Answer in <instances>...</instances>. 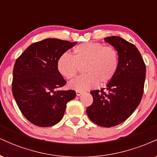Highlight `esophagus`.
I'll list each match as a JSON object with an SVG mask.
<instances>
[{
	"label": "esophagus",
	"instance_id": "obj_1",
	"mask_svg": "<svg viewBox=\"0 0 157 157\" xmlns=\"http://www.w3.org/2000/svg\"><path fill=\"white\" fill-rule=\"evenodd\" d=\"M82 93V91H76V94H77V96H80V95Z\"/></svg>",
	"mask_w": 157,
	"mask_h": 157
}]
</instances>
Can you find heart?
Here are the masks:
<instances>
[{"label": "heart", "mask_w": 157, "mask_h": 157, "mask_svg": "<svg viewBox=\"0 0 157 157\" xmlns=\"http://www.w3.org/2000/svg\"><path fill=\"white\" fill-rule=\"evenodd\" d=\"M119 66L117 50L113 46L100 43L87 42L74 48V57L65 53L57 60V69L63 77L72 80L80 67L85 66L86 75L69 84L71 89L85 91L111 81L116 75Z\"/></svg>", "instance_id": "1"}]
</instances>
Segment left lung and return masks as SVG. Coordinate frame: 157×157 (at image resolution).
Segmentation results:
<instances>
[{"label":"left lung","instance_id":"left-lung-1","mask_svg":"<svg viewBox=\"0 0 157 157\" xmlns=\"http://www.w3.org/2000/svg\"><path fill=\"white\" fill-rule=\"evenodd\" d=\"M104 39L117 50L118 68L106 89L91 91L93 102L86 112L95 124L110 128L127 120L140 104L146 68L141 54L134 44L117 36Z\"/></svg>","mask_w":157,"mask_h":157}]
</instances>
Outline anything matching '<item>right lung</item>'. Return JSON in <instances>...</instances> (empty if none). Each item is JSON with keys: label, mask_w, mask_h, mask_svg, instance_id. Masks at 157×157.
<instances>
[{"label": "right lung", "mask_w": 157, "mask_h": 157, "mask_svg": "<svg viewBox=\"0 0 157 157\" xmlns=\"http://www.w3.org/2000/svg\"><path fill=\"white\" fill-rule=\"evenodd\" d=\"M77 42L48 38L30 45L16 60L12 94L21 113L39 127L59 122L66 104L76 96L74 90L55 91L66 81L57 69V60Z\"/></svg>", "instance_id": "right-lung-1"}]
</instances>
